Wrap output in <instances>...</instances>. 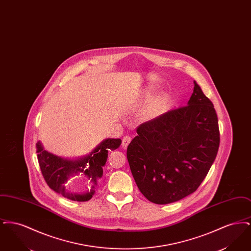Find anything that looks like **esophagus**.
I'll return each instance as SVG.
<instances>
[{
	"label": "esophagus",
	"instance_id": "34e87169",
	"mask_svg": "<svg viewBox=\"0 0 251 251\" xmlns=\"http://www.w3.org/2000/svg\"><path fill=\"white\" fill-rule=\"evenodd\" d=\"M131 138L129 136V135H126V136H124L123 138H122V143H121V146L124 148V149H126L127 147H128V145L130 144L131 142Z\"/></svg>",
	"mask_w": 251,
	"mask_h": 251
}]
</instances>
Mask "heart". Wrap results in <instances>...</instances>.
I'll return each mask as SVG.
<instances>
[{"mask_svg":"<svg viewBox=\"0 0 251 251\" xmlns=\"http://www.w3.org/2000/svg\"><path fill=\"white\" fill-rule=\"evenodd\" d=\"M162 105V100L157 99L152 100L151 102H150L148 104V106L144 109L142 111V114H141V117L144 120H151L152 119L153 117H155L156 114L158 113L159 109Z\"/></svg>","mask_w":251,"mask_h":251,"instance_id":"b5f03b06","label":"heart"}]
</instances>
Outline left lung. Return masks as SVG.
<instances>
[{"instance_id":"obj_1","label":"left lung","mask_w":251,"mask_h":251,"mask_svg":"<svg viewBox=\"0 0 251 251\" xmlns=\"http://www.w3.org/2000/svg\"><path fill=\"white\" fill-rule=\"evenodd\" d=\"M187 105L142 123L127 149L138 189L156 204L175 202L201 185L218 151L213 102L194 82Z\"/></svg>"}]
</instances>
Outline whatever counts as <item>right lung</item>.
<instances>
[{
  "instance_id": "obj_1",
  "label": "right lung",
  "mask_w": 251,
  "mask_h": 251,
  "mask_svg": "<svg viewBox=\"0 0 251 251\" xmlns=\"http://www.w3.org/2000/svg\"><path fill=\"white\" fill-rule=\"evenodd\" d=\"M120 144V138H108L98 145L90 154L77 160H68L44 151L38 141L36 143L37 160L42 176L50 189L74 201H87L95 193L97 179L102 176V167L107 161L108 151L117 150ZM79 173H84L95 183L92 190L84 194L72 193L65 188L68 179Z\"/></svg>"
}]
</instances>
